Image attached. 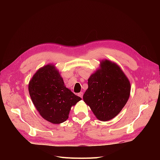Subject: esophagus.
<instances>
[{
	"label": "esophagus",
	"mask_w": 160,
	"mask_h": 160,
	"mask_svg": "<svg viewBox=\"0 0 160 160\" xmlns=\"http://www.w3.org/2000/svg\"><path fill=\"white\" fill-rule=\"evenodd\" d=\"M78 96H80L81 98H83V93L82 92H81L78 93Z\"/></svg>",
	"instance_id": "1"
}]
</instances>
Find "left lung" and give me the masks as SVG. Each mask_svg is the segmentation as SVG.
<instances>
[{
  "instance_id": "obj_1",
  "label": "left lung",
  "mask_w": 160,
  "mask_h": 160,
  "mask_svg": "<svg viewBox=\"0 0 160 160\" xmlns=\"http://www.w3.org/2000/svg\"><path fill=\"white\" fill-rule=\"evenodd\" d=\"M130 92V84L120 68L108 60L101 62V69L88 80L84 102L96 118L108 121L115 117L126 104Z\"/></svg>"
}]
</instances>
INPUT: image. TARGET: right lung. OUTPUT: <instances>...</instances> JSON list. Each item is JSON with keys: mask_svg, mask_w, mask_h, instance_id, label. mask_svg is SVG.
Masks as SVG:
<instances>
[{"mask_svg": "<svg viewBox=\"0 0 160 160\" xmlns=\"http://www.w3.org/2000/svg\"><path fill=\"white\" fill-rule=\"evenodd\" d=\"M28 90L40 115L54 124L65 122L72 106L82 99L65 87L54 66L49 64L36 72L29 83Z\"/></svg>", "mask_w": 160, "mask_h": 160, "instance_id": "1", "label": "right lung"}]
</instances>
